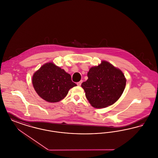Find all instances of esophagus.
Here are the masks:
<instances>
[{
	"label": "esophagus",
	"instance_id": "34e87169",
	"mask_svg": "<svg viewBox=\"0 0 158 158\" xmlns=\"http://www.w3.org/2000/svg\"><path fill=\"white\" fill-rule=\"evenodd\" d=\"M83 81H81L80 82H77V86H81V84H82V83Z\"/></svg>",
	"mask_w": 158,
	"mask_h": 158
}]
</instances>
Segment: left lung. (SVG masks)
<instances>
[{"label":"left lung","instance_id":"left-lung-1","mask_svg":"<svg viewBox=\"0 0 158 158\" xmlns=\"http://www.w3.org/2000/svg\"><path fill=\"white\" fill-rule=\"evenodd\" d=\"M88 77L81 86L89 103L97 108L113 105L120 98L126 87V79L123 73L106 61L90 68Z\"/></svg>","mask_w":158,"mask_h":158}]
</instances>
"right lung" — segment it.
<instances>
[{
  "label": "right lung",
  "mask_w": 158,
  "mask_h": 158,
  "mask_svg": "<svg viewBox=\"0 0 158 158\" xmlns=\"http://www.w3.org/2000/svg\"><path fill=\"white\" fill-rule=\"evenodd\" d=\"M32 85L38 95L49 102L60 101L76 86L71 76L53 63L44 64L34 74Z\"/></svg>",
  "instance_id": "add662e5"
}]
</instances>
